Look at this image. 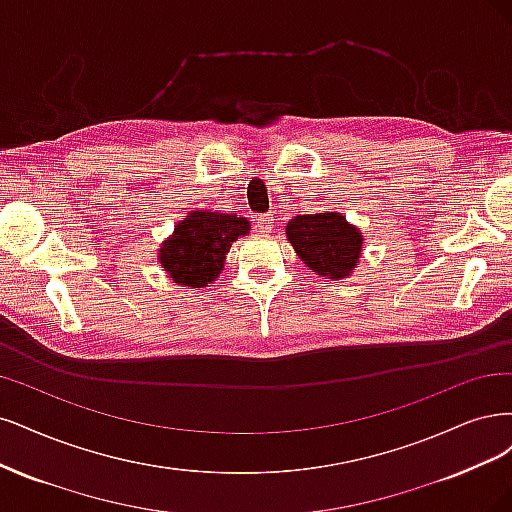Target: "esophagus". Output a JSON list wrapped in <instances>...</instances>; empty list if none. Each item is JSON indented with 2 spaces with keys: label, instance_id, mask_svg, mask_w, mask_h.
<instances>
[{
  "label": "esophagus",
  "instance_id": "34e87169",
  "mask_svg": "<svg viewBox=\"0 0 512 512\" xmlns=\"http://www.w3.org/2000/svg\"><path fill=\"white\" fill-rule=\"evenodd\" d=\"M257 227H259V232L261 234H272V229H274V217L272 214H261V217L257 219Z\"/></svg>",
  "mask_w": 512,
  "mask_h": 512
}]
</instances>
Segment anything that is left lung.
Returning <instances> with one entry per match:
<instances>
[{
	"label": "left lung",
	"mask_w": 512,
	"mask_h": 512,
	"mask_svg": "<svg viewBox=\"0 0 512 512\" xmlns=\"http://www.w3.org/2000/svg\"><path fill=\"white\" fill-rule=\"evenodd\" d=\"M285 234L306 268L323 278H349L364 255L361 229L336 210L298 214L287 223Z\"/></svg>",
	"instance_id": "8db88e82"
}]
</instances>
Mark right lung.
<instances>
[{"instance_id": "add662e5", "label": "right lung", "mask_w": 512, "mask_h": 512, "mask_svg": "<svg viewBox=\"0 0 512 512\" xmlns=\"http://www.w3.org/2000/svg\"><path fill=\"white\" fill-rule=\"evenodd\" d=\"M251 223L242 214L191 210L161 242L157 261L176 285L200 289L219 278L232 244L249 236Z\"/></svg>"}]
</instances>
